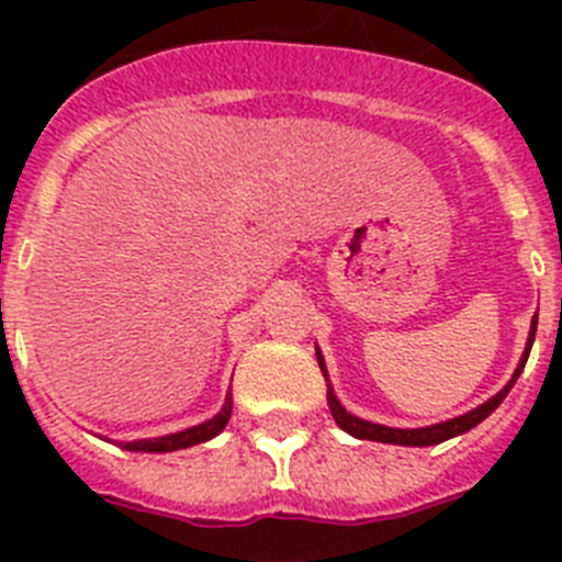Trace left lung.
Segmentation results:
<instances>
[{
	"mask_svg": "<svg viewBox=\"0 0 562 562\" xmlns=\"http://www.w3.org/2000/svg\"><path fill=\"white\" fill-rule=\"evenodd\" d=\"M535 331H538V315L532 317V329H529L526 351H524V357H520L513 380L506 382L504 389H501L498 394L493 396V400H486L484 405H479L475 411H467L464 416H456V419L439 422V425H430V428H408V430H405V428H385V425H374V422H366V419H360V416L349 414V411L342 408L340 400H337L335 391H331V385H329V396H326V400H329L331 416H335L337 425H340L346 434L355 436V439L382 441V445H408V448H428V445H439V441L453 439V436H461V434H467L470 428H475L479 422H484L486 416L493 414L501 402H504V396L509 394V389L515 385V380L520 376V371H524L526 360H529V351H532V342H535ZM317 366H321V371L326 374V362H324V357H321V351H317Z\"/></svg>",
	"mask_w": 562,
	"mask_h": 562,
	"instance_id": "8db88e82",
	"label": "left lung"
}]
</instances>
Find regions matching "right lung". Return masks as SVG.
<instances>
[{"mask_svg":"<svg viewBox=\"0 0 562 562\" xmlns=\"http://www.w3.org/2000/svg\"><path fill=\"white\" fill-rule=\"evenodd\" d=\"M233 411V400L227 396L222 411L213 419L202 422V425H193V428L180 430V434L171 436H160V439H137V441H126L123 448L134 450V453H171V450H186L191 445H200V441L213 439V436H220L225 430L227 419H231Z\"/></svg>","mask_w":562,"mask_h":562,"instance_id":"add662e5","label":"right lung"}]
</instances>
